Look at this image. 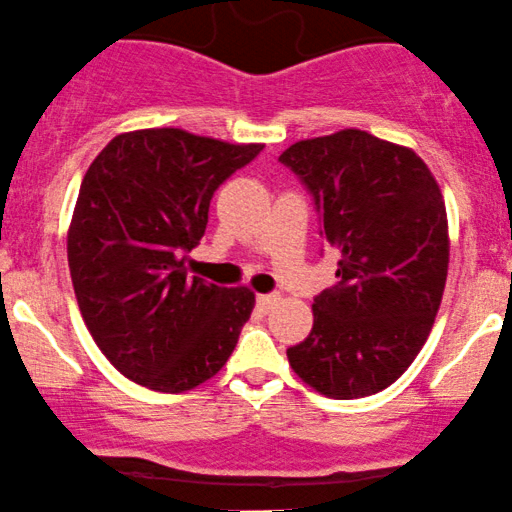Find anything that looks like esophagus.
Listing matches in <instances>:
<instances>
[{"mask_svg": "<svg viewBox=\"0 0 512 512\" xmlns=\"http://www.w3.org/2000/svg\"><path fill=\"white\" fill-rule=\"evenodd\" d=\"M275 302H278V295H258L256 297V307L261 309V312H271Z\"/></svg>", "mask_w": 512, "mask_h": 512, "instance_id": "obj_1", "label": "esophagus"}]
</instances>
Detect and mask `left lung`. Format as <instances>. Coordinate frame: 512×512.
I'll return each instance as SVG.
<instances>
[{"mask_svg":"<svg viewBox=\"0 0 512 512\" xmlns=\"http://www.w3.org/2000/svg\"><path fill=\"white\" fill-rule=\"evenodd\" d=\"M338 251V285L314 297L312 333L287 348L302 382L358 399L399 380L433 329L450 263L438 181L409 147L365 130L300 140L280 154Z\"/></svg>","mask_w":512,"mask_h":512,"instance_id":"8db88e82","label":"left lung"}]
</instances>
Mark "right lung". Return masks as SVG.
Masks as SVG:
<instances>
[{"label": "right lung", "instance_id": "right-lung-1", "mask_svg": "<svg viewBox=\"0 0 512 512\" xmlns=\"http://www.w3.org/2000/svg\"><path fill=\"white\" fill-rule=\"evenodd\" d=\"M263 145L181 128L116 135L84 174L67 261L86 329L120 375L179 394L222 370L254 309L249 287L188 278L210 200Z\"/></svg>", "mask_w": 512, "mask_h": 512}]
</instances>
